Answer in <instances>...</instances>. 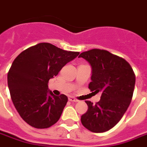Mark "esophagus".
<instances>
[{
    "label": "esophagus",
    "mask_w": 147,
    "mask_h": 147,
    "mask_svg": "<svg viewBox=\"0 0 147 147\" xmlns=\"http://www.w3.org/2000/svg\"><path fill=\"white\" fill-rule=\"evenodd\" d=\"M69 100L71 101V102H77L78 101L77 98H76L75 97H73V96H69Z\"/></svg>",
    "instance_id": "obj_1"
}]
</instances>
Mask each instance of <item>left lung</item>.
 Listing matches in <instances>:
<instances>
[{
	"mask_svg": "<svg viewBox=\"0 0 147 147\" xmlns=\"http://www.w3.org/2000/svg\"><path fill=\"white\" fill-rule=\"evenodd\" d=\"M92 67L91 91L102 92L100 100L93 105L86 101L88 110L81 117L86 129L103 133L115 126L127 110L133 97L136 76L130 65L106 50L92 49L78 56Z\"/></svg>",
	"mask_w": 147,
	"mask_h": 147,
	"instance_id": "obj_1",
	"label": "left lung"
}]
</instances>
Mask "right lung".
I'll return each instance as SVG.
<instances>
[{
    "label": "right lung",
    "mask_w": 147,
    "mask_h": 147,
    "mask_svg": "<svg viewBox=\"0 0 147 147\" xmlns=\"http://www.w3.org/2000/svg\"><path fill=\"white\" fill-rule=\"evenodd\" d=\"M78 54L44 42L27 49L14 59L7 85L14 107L30 126L45 129L59 121L68 97L55 96L48 83Z\"/></svg>",
    "instance_id": "obj_1"
}]
</instances>
